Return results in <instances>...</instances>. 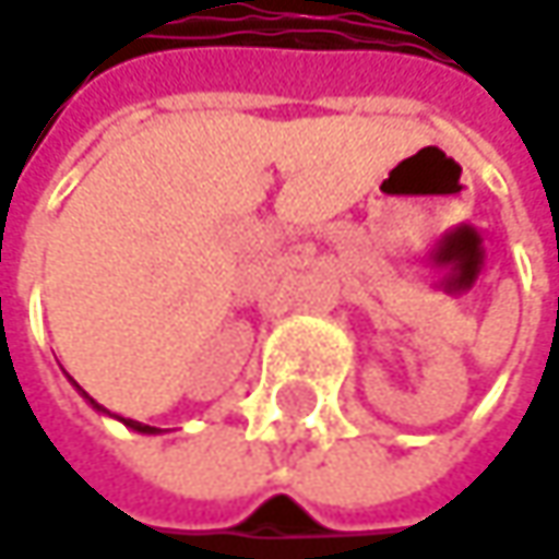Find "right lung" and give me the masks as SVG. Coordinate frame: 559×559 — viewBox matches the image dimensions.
<instances>
[{"mask_svg": "<svg viewBox=\"0 0 559 559\" xmlns=\"http://www.w3.org/2000/svg\"><path fill=\"white\" fill-rule=\"evenodd\" d=\"M92 403H95V400H92ZM95 406H98V403H95ZM121 423H124V426L133 431H156L153 426H143V423H136V419H121Z\"/></svg>", "mask_w": 559, "mask_h": 559, "instance_id": "add662e5", "label": "right lung"}]
</instances>
